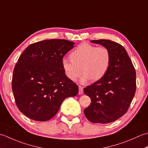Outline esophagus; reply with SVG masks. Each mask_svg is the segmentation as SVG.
Here are the masks:
<instances>
[{"instance_id": "obj_1", "label": "esophagus", "mask_w": 148, "mask_h": 148, "mask_svg": "<svg viewBox=\"0 0 148 148\" xmlns=\"http://www.w3.org/2000/svg\"><path fill=\"white\" fill-rule=\"evenodd\" d=\"M84 92V90H83V87L82 86L78 87V94L79 95H82Z\"/></svg>"}]
</instances>
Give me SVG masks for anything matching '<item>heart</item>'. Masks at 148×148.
Listing matches in <instances>:
<instances>
[{"instance_id":"1","label":"heart","mask_w":148,"mask_h":148,"mask_svg":"<svg viewBox=\"0 0 148 148\" xmlns=\"http://www.w3.org/2000/svg\"><path fill=\"white\" fill-rule=\"evenodd\" d=\"M70 56L71 60L62 61L64 74L70 80L76 81L82 70L80 81L82 83L91 79L92 82L101 79L107 73L111 62V53L107 47H96L89 43L80 44Z\"/></svg>"}]
</instances>
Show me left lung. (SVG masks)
Instances as JSON below:
<instances>
[{
    "instance_id": "obj_1",
    "label": "left lung",
    "mask_w": 148,
    "mask_h": 148,
    "mask_svg": "<svg viewBox=\"0 0 148 148\" xmlns=\"http://www.w3.org/2000/svg\"><path fill=\"white\" fill-rule=\"evenodd\" d=\"M91 42L109 49L111 62L101 79L84 89L91 100L84 112L91 122L105 124L118 119L128 111L136 91V72L121 45L107 40Z\"/></svg>"
}]
</instances>
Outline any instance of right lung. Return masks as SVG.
<instances>
[{
    "label": "right lung",
    "instance_id": "right-lung-1",
    "mask_svg": "<svg viewBox=\"0 0 148 148\" xmlns=\"http://www.w3.org/2000/svg\"><path fill=\"white\" fill-rule=\"evenodd\" d=\"M66 40L30 45L13 70L12 90L17 107L29 118L46 121L56 115L64 99L76 96L78 86L66 76L62 61L73 48Z\"/></svg>",
    "mask_w": 148,
    "mask_h": 148
}]
</instances>
